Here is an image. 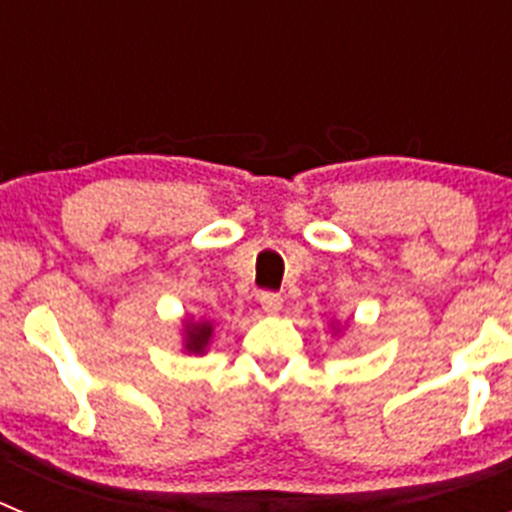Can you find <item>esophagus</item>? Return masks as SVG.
<instances>
[{
	"instance_id": "1",
	"label": "esophagus",
	"mask_w": 512,
	"mask_h": 512,
	"mask_svg": "<svg viewBox=\"0 0 512 512\" xmlns=\"http://www.w3.org/2000/svg\"><path fill=\"white\" fill-rule=\"evenodd\" d=\"M259 302L264 307V312H269V315H277L282 310V295H277V292H261Z\"/></svg>"
}]
</instances>
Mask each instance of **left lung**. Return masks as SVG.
I'll use <instances>...</instances> for the list:
<instances>
[{
  "mask_svg": "<svg viewBox=\"0 0 512 512\" xmlns=\"http://www.w3.org/2000/svg\"><path fill=\"white\" fill-rule=\"evenodd\" d=\"M338 330H341V328H336V333H338Z\"/></svg>",
  "mask_w": 512,
  "mask_h": 512,
  "instance_id": "obj_1",
  "label": "left lung"
}]
</instances>
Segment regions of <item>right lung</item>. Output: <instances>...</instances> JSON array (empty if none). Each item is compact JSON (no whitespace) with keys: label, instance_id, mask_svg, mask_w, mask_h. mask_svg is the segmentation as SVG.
Listing matches in <instances>:
<instances>
[{"label":"right lung","instance_id":"1","mask_svg":"<svg viewBox=\"0 0 512 512\" xmlns=\"http://www.w3.org/2000/svg\"><path fill=\"white\" fill-rule=\"evenodd\" d=\"M212 333H215V325L212 320H184L182 338H184V351L194 356H202L207 351L212 341Z\"/></svg>","mask_w":512,"mask_h":512}]
</instances>
